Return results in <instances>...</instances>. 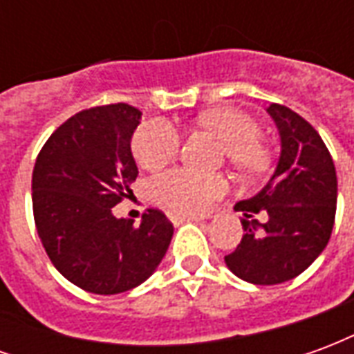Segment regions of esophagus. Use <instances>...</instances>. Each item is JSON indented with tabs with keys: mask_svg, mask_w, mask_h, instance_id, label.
<instances>
[{
	"mask_svg": "<svg viewBox=\"0 0 354 354\" xmlns=\"http://www.w3.org/2000/svg\"><path fill=\"white\" fill-rule=\"evenodd\" d=\"M169 218L174 223H182V222H201L205 220L203 216H187V214H169Z\"/></svg>",
	"mask_w": 354,
	"mask_h": 354,
	"instance_id": "1",
	"label": "esophagus"
}]
</instances>
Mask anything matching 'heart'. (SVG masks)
I'll return each mask as SVG.
<instances>
[{"mask_svg":"<svg viewBox=\"0 0 354 354\" xmlns=\"http://www.w3.org/2000/svg\"><path fill=\"white\" fill-rule=\"evenodd\" d=\"M197 127L214 134L225 144L230 162L245 174H260L269 167L271 153L260 138V127L252 117L237 108H214L197 117ZM180 149V132L167 121H147L132 138V153L142 169L167 167ZM227 189L222 174H199L174 169L153 180L159 203L178 212H203Z\"/></svg>","mask_w":354,"mask_h":354,"instance_id":"b5f03b06","label":"heart"}]
</instances>
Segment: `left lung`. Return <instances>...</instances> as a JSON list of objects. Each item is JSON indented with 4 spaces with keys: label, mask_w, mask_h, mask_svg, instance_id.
Returning <instances> with one entry per match:
<instances>
[{
    "label": "left lung",
    "mask_w": 354,
    "mask_h": 354,
    "mask_svg": "<svg viewBox=\"0 0 354 354\" xmlns=\"http://www.w3.org/2000/svg\"><path fill=\"white\" fill-rule=\"evenodd\" d=\"M267 113L281 136V157L260 193L235 205L245 235L225 266L252 284H281L304 273L326 248L335 218L337 178L332 155L311 124L281 104Z\"/></svg>",
    "instance_id": "8db88e82"
}]
</instances>
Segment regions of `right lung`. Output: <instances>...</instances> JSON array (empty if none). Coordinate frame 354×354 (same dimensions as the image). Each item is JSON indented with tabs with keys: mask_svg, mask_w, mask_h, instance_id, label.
Segmentation results:
<instances>
[{
	"mask_svg": "<svg viewBox=\"0 0 354 354\" xmlns=\"http://www.w3.org/2000/svg\"><path fill=\"white\" fill-rule=\"evenodd\" d=\"M140 119V109L123 102L83 109L35 159L32 205L43 248L58 273L93 294L147 281L174 233L161 210H147L140 225L111 212L138 176L131 140Z\"/></svg>",
	"mask_w": 354,
	"mask_h": 354,
	"instance_id": "right-lung-1",
	"label": "right lung"
}]
</instances>
